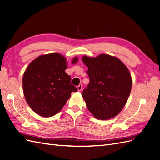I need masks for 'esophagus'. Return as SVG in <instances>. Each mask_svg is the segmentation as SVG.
<instances>
[{
  "label": "esophagus",
  "mask_w": 160,
  "mask_h": 160,
  "mask_svg": "<svg viewBox=\"0 0 160 160\" xmlns=\"http://www.w3.org/2000/svg\"><path fill=\"white\" fill-rule=\"evenodd\" d=\"M82 88V85L81 84H79L78 86H77V89H78V91H81Z\"/></svg>",
  "instance_id": "esophagus-1"
}]
</instances>
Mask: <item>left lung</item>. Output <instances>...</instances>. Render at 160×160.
Returning <instances> with one entry per match:
<instances>
[{
    "label": "left lung",
    "instance_id": "left-lung-1",
    "mask_svg": "<svg viewBox=\"0 0 160 160\" xmlns=\"http://www.w3.org/2000/svg\"><path fill=\"white\" fill-rule=\"evenodd\" d=\"M88 68L90 82L82 92L88 110L98 120L117 116L130 96L132 80L130 71L117 57L101 54L92 58L82 56Z\"/></svg>",
    "mask_w": 160,
    "mask_h": 160
}]
</instances>
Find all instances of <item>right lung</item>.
Wrapping results in <instances>:
<instances>
[{"instance_id": "add662e5", "label": "right lung", "mask_w": 160, "mask_h": 160, "mask_svg": "<svg viewBox=\"0 0 160 160\" xmlns=\"http://www.w3.org/2000/svg\"><path fill=\"white\" fill-rule=\"evenodd\" d=\"M78 57L72 60L76 64ZM66 58L58 53L39 56L30 63L22 78L25 99L31 109L43 117L58 113L72 92L77 88L70 84L71 77L66 73Z\"/></svg>"}]
</instances>
